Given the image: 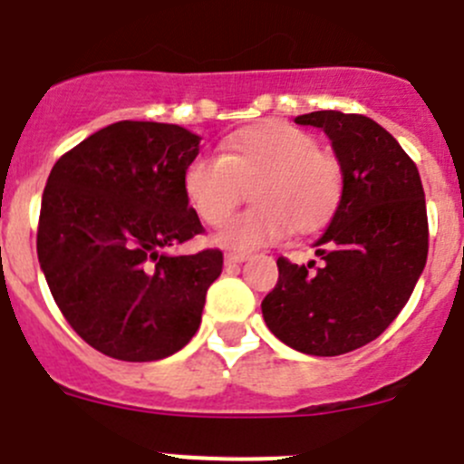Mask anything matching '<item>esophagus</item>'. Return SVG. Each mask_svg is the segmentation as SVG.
Masks as SVG:
<instances>
[{
	"mask_svg": "<svg viewBox=\"0 0 464 464\" xmlns=\"http://www.w3.org/2000/svg\"><path fill=\"white\" fill-rule=\"evenodd\" d=\"M246 260V255L241 253H227L225 255V266H237Z\"/></svg>",
	"mask_w": 464,
	"mask_h": 464,
	"instance_id": "esophagus-1",
	"label": "esophagus"
}]
</instances>
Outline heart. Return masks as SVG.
Masks as SVG:
<instances>
[{
    "mask_svg": "<svg viewBox=\"0 0 464 464\" xmlns=\"http://www.w3.org/2000/svg\"><path fill=\"white\" fill-rule=\"evenodd\" d=\"M343 169L320 142L290 124L253 126L223 144V156H198L184 172L195 214L223 225L253 190L255 209L229 220L216 241L250 253L278 244L292 227L310 235L335 216L343 199Z\"/></svg>",
    "mask_w": 464,
    "mask_h": 464,
    "instance_id": "obj_1",
    "label": "heart"
}]
</instances>
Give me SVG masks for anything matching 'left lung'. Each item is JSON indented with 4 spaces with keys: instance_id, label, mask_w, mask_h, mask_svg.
<instances>
[{
    "instance_id": "8db88e82",
    "label": "left lung",
    "mask_w": 464,
    "mask_h": 464,
    "mask_svg": "<svg viewBox=\"0 0 464 464\" xmlns=\"http://www.w3.org/2000/svg\"><path fill=\"white\" fill-rule=\"evenodd\" d=\"M331 140L343 199L317 250L324 265L278 257V283L262 301L266 326L285 345L338 356L368 345L414 292L428 260L426 195L398 140L363 114H301Z\"/></svg>"
}]
</instances>
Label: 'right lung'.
<instances>
[{
  "label": "right lung",
  "instance_id": "1",
  "mask_svg": "<svg viewBox=\"0 0 464 464\" xmlns=\"http://www.w3.org/2000/svg\"><path fill=\"white\" fill-rule=\"evenodd\" d=\"M199 140L177 124L117 121L50 172L38 262L68 324L105 356L165 359L199 329L223 253H165L204 232L184 190Z\"/></svg>",
  "mask_w": 464,
  "mask_h": 464
}]
</instances>
